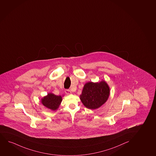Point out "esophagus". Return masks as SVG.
Returning a JSON list of instances; mask_svg holds the SVG:
<instances>
[{
  "label": "esophagus",
  "instance_id": "1",
  "mask_svg": "<svg viewBox=\"0 0 156 156\" xmlns=\"http://www.w3.org/2000/svg\"><path fill=\"white\" fill-rule=\"evenodd\" d=\"M65 92L67 95L71 94V93H72L71 91L69 90H65Z\"/></svg>",
  "mask_w": 156,
  "mask_h": 156
}]
</instances>
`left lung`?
Returning a JSON list of instances; mask_svg holds the SVG:
<instances>
[{
	"instance_id": "obj_1",
	"label": "left lung",
	"mask_w": 156,
	"mask_h": 156,
	"mask_svg": "<svg viewBox=\"0 0 156 156\" xmlns=\"http://www.w3.org/2000/svg\"><path fill=\"white\" fill-rule=\"evenodd\" d=\"M110 91V87L105 80L95 83L89 82L84 85L80 98L87 108L95 110L107 102Z\"/></svg>"
}]
</instances>
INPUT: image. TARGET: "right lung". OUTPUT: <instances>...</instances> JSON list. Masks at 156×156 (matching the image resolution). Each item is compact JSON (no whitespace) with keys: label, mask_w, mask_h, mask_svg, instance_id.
<instances>
[{"label":"right lung","mask_w":156,"mask_h":156,"mask_svg":"<svg viewBox=\"0 0 156 156\" xmlns=\"http://www.w3.org/2000/svg\"><path fill=\"white\" fill-rule=\"evenodd\" d=\"M62 101L61 95H56L53 93H48L41 99V103L44 107L51 110L56 111L59 108Z\"/></svg>","instance_id":"add662e5"}]
</instances>
